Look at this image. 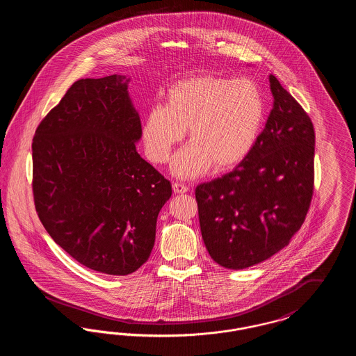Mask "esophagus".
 I'll return each mask as SVG.
<instances>
[{"mask_svg":"<svg viewBox=\"0 0 356 356\" xmlns=\"http://www.w3.org/2000/svg\"><path fill=\"white\" fill-rule=\"evenodd\" d=\"M172 188H173L175 193H186L188 189H189L188 186H184V184H180V183H173Z\"/></svg>","mask_w":356,"mask_h":356,"instance_id":"esophagus-1","label":"esophagus"}]
</instances>
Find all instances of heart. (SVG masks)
Segmentation results:
<instances>
[{
  "label": "heart",
  "mask_w": 356,
  "mask_h": 356,
  "mask_svg": "<svg viewBox=\"0 0 356 356\" xmlns=\"http://www.w3.org/2000/svg\"><path fill=\"white\" fill-rule=\"evenodd\" d=\"M266 113L264 95L254 80L195 76L172 85L167 105L147 112L141 138L148 159L165 164L188 129L192 143L175 157L172 172L196 177L213 165L232 170L244 161L260 137Z\"/></svg>",
  "instance_id": "b5f03b06"
}]
</instances>
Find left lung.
I'll list each match as a JSON object with an SVG mask.
<instances>
[{
    "label": "left lung",
    "mask_w": 356,
    "mask_h": 356,
    "mask_svg": "<svg viewBox=\"0 0 356 356\" xmlns=\"http://www.w3.org/2000/svg\"><path fill=\"white\" fill-rule=\"evenodd\" d=\"M270 85L273 108L252 152L195 191L207 251L229 270L251 267L284 248L312 200V121L273 74Z\"/></svg>",
    "instance_id": "8db88e82"
}]
</instances>
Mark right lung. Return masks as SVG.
<instances>
[{
	"label": "right lung",
	"mask_w": 356,
	"mask_h": 356,
	"mask_svg": "<svg viewBox=\"0 0 356 356\" xmlns=\"http://www.w3.org/2000/svg\"><path fill=\"white\" fill-rule=\"evenodd\" d=\"M129 79H81L35 129L33 197L51 238L93 271L124 276L149 257L170 181L136 151Z\"/></svg>",
	"instance_id": "1"
}]
</instances>
